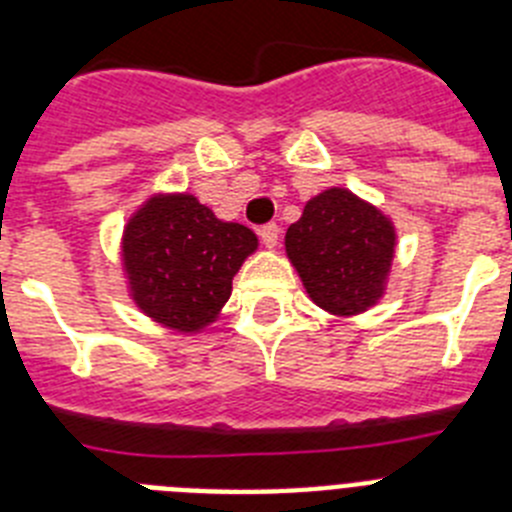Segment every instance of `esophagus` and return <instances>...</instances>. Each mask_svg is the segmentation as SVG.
Returning <instances> with one entry per match:
<instances>
[{"label":"esophagus","instance_id":"1","mask_svg":"<svg viewBox=\"0 0 512 512\" xmlns=\"http://www.w3.org/2000/svg\"><path fill=\"white\" fill-rule=\"evenodd\" d=\"M259 235H261V243H264L266 248H277V243H279V225L277 223L264 225V228L259 230Z\"/></svg>","mask_w":512,"mask_h":512}]
</instances>
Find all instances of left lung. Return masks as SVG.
<instances>
[{
	"instance_id": "obj_1",
	"label": "left lung",
	"mask_w": 512,
	"mask_h": 512,
	"mask_svg": "<svg viewBox=\"0 0 512 512\" xmlns=\"http://www.w3.org/2000/svg\"><path fill=\"white\" fill-rule=\"evenodd\" d=\"M395 246L390 217L341 187L312 197L284 235L289 261L310 300L343 318L377 305Z\"/></svg>"
}]
</instances>
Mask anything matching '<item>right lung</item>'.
<instances>
[{"label": "right lung", "mask_w": 512, "mask_h": 512, "mask_svg": "<svg viewBox=\"0 0 512 512\" xmlns=\"http://www.w3.org/2000/svg\"><path fill=\"white\" fill-rule=\"evenodd\" d=\"M256 246L251 228L225 223L194 194H153L122 233L130 297L164 328L200 333L215 323Z\"/></svg>", "instance_id": "obj_1"}]
</instances>
